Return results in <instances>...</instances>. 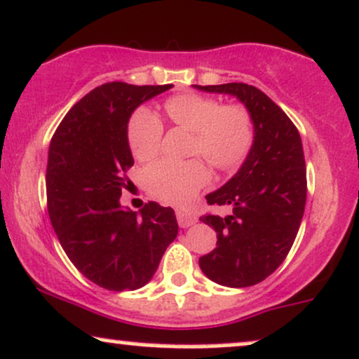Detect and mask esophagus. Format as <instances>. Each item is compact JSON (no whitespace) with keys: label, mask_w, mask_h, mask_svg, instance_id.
<instances>
[{"label":"esophagus","mask_w":359,"mask_h":359,"mask_svg":"<svg viewBox=\"0 0 359 359\" xmlns=\"http://www.w3.org/2000/svg\"><path fill=\"white\" fill-rule=\"evenodd\" d=\"M176 218L181 229H188L193 223H196V217L191 212H184V210H176Z\"/></svg>","instance_id":"1"}]
</instances>
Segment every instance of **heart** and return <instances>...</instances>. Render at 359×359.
Returning <instances> with one entry per match:
<instances>
[{
	"mask_svg": "<svg viewBox=\"0 0 359 359\" xmlns=\"http://www.w3.org/2000/svg\"><path fill=\"white\" fill-rule=\"evenodd\" d=\"M172 124L193 133L191 154H201L212 166L229 170L245 158L254 141L252 117L242 105H222L220 100L200 94L172 95L164 102ZM163 122L149 107L133 112L128 141L134 158L147 161L161 149ZM208 181L200 159L187 163H153L144 171V184L151 195L171 205H187Z\"/></svg>",
	"mask_w": 359,
	"mask_h": 359,
	"instance_id": "1",
	"label": "heart"
}]
</instances>
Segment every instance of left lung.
Listing matches in <instances>:
<instances>
[{"instance_id":"left-lung-1","label":"left lung","mask_w":359,"mask_h":359,"mask_svg":"<svg viewBox=\"0 0 359 359\" xmlns=\"http://www.w3.org/2000/svg\"><path fill=\"white\" fill-rule=\"evenodd\" d=\"M195 87L237 97L254 122V142L242 168L206 195L208 205L230 206L231 213L200 218L218 238L217 248L200 257L205 276L226 287H250L284 262L301 226L307 195L302 141L287 114L257 87Z\"/></svg>"}]
</instances>
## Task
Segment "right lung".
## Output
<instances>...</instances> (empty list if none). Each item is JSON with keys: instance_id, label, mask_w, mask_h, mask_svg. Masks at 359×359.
Returning a JSON list of instances; mask_svg holds the SVG:
<instances>
[{"instance_id": "1", "label": "right lung", "mask_w": 359, "mask_h": 359, "mask_svg": "<svg viewBox=\"0 0 359 359\" xmlns=\"http://www.w3.org/2000/svg\"><path fill=\"white\" fill-rule=\"evenodd\" d=\"M172 86L109 82L79 100L55 130L46 203L58 242L77 271L107 290H136L153 279L178 235L175 210L149 201L137 212L119 198L134 164L130 114Z\"/></svg>"}]
</instances>
